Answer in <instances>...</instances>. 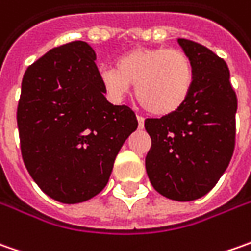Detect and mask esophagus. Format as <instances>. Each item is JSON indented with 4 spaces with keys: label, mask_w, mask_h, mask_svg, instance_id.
<instances>
[{
    "label": "esophagus",
    "mask_w": 251,
    "mask_h": 251,
    "mask_svg": "<svg viewBox=\"0 0 251 251\" xmlns=\"http://www.w3.org/2000/svg\"><path fill=\"white\" fill-rule=\"evenodd\" d=\"M137 120H138V127H140V128H144V117L140 116V114H137Z\"/></svg>",
    "instance_id": "34e87169"
}]
</instances>
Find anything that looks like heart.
Listing matches in <instances>:
<instances>
[{"instance_id": "heart-1", "label": "heart", "mask_w": 251, "mask_h": 251, "mask_svg": "<svg viewBox=\"0 0 251 251\" xmlns=\"http://www.w3.org/2000/svg\"><path fill=\"white\" fill-rule=\"evenodd\" d=\"M100 82L113 99L120 100L135 85V98L147 111L166 116L180 109L193 89L194 68L178 49L141 47L117 58L116 67L101 68Z\"/></svg>"}]
</instances>
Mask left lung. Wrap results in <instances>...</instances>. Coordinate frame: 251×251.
<instances>
[{"instance_id": "8db88e82", "label": "left lung", "mask_w": 251, "mask_h": 251, "mask_svg": "<svg viewBox=\"0 0 251 251\" xmlns=\"http://www.w3.org/2000/svg\"><path fill=\"white\" fill-rule=\"evenodd\" d=\"M178 44L193 63V89L180 109L145 120L152 141L145 168L163 197L193 201L212 190L230 162L237 98L221 57L193 40L178 39Z\"/></svg>"}]
</instances>
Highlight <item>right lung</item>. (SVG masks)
Returning <instances> with one entry per match:
<instances>
[{
	"instance_id": "add662e5",
	"label": "right lung",
	"mask_w": 251,
	"mask_h": 251,
	"mask_svg": "<svg viewBox=\"0 0 251 251\" xmlns=\"http://www.w3.org/2000/svg\"><path fill=\"white\" fill-rule=\"evenodd\" d=\"M96 55L76 40L27 67L16 110L22 159L49 197L78 204L99 194L138 121L106 100Z\"/></svg>"
}]
</instances>
